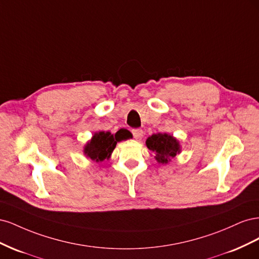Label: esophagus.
I'll list each match as a JSON object with an SVG mask.
<instances>
[{"label": "esophagus", "instance_id": "esophagus-1", "mask_svg": "<svg viewBox=\"0 0 259 259\" xmlns=\"http://www.w3.org/2000/svg\"><path fill=\"white\" fill-rule=\"evenodd\" d=\"M132 133H133V136H134L135 139H140L144 136V132H143V130H140V128L133 130Z\"/></svg>", "mask_w": 259, "mask_h": 259}]
</instances>
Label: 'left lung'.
<instances>
[{
    "label": "left lung",
    "mask_w": 259,
    "mask_h": 259,
    "mask_svg": "<svg viewBox=\"0 0 259 259\" xmlns=\"http://www.w3.org/2000/svg\"><path fill=\"white\" fill-rule=\"evenodd\" d=\"M146 146L155 154L154 159L159 164H167L182 152L179 140L167 133H158L149 136L146 140Z\"/></svg>",
    "instance_id": "1"
}]
</instances>
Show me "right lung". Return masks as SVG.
I'll list each match as a JSON object with an SVG mask.
<instances>
[{"mask_svg": "<svg viewBox=\"0 0 259 259\" xmlns=\"http://www.w3.org/2000/svg\"><path fill=\"white\" fill-rule=\"evenodd\" d=\"M131 133L127 130H119L114 134L110 132L100 131L93 135L91 140L85 144L83 152L86 158L94 162H103L109 160L117 143L131 138Z\"/></svg>", "mask_w": 259, "mask_h": 259, "instance_id": "right-lung-1", "label": "right lung"}]
</instances>
